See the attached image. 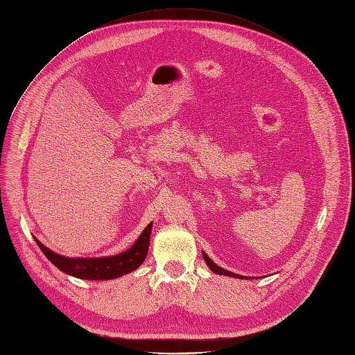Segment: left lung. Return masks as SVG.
Masks as SVG:
<instances>
[{
	"instance_id": "8db88e82",
	"label": "left lung",
	"mask_w": 355,
	"mask_h": 355,
	"mask_svg": "<svg viewBox=\"0 0 355 355\" xmlns=\"http://www.w3.org/2000/svg\"><path fill=\"white\" fill-rule=\"evenodd\" d=\"M202 256H204V261L207 262V265H208V268L214 272V273H216V275H223V276H231V277H236V279H253V277H250V276H241V275H236V273H232V272H230V270H227V269H222V268H219V266H216L214 262H212V259L211 257L205 253V252H202Z\"/></svg>"
}]
</instances>
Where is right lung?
Wrapping results in <instances>:
<instances>
[{
	"mask_svg": "<svg viewBox=\"0 0 355 355\" xmlns=\"http://www.w3.org/2000/svg\"><path fill=\"white\" fill-rule=\"evenodd\" d=\"M151 227L153 223L141 232L132 248L106 257H67L52 252L38 239L35 241L44 254L63 273L86 280H109L136 270L144 262L150 245Z\"/></svg>",
	"mask_w": 355,
	"mask_h": 355,
	"instance_id": "right-lung-1",
	"label": "right lung"
}]
</instances>
